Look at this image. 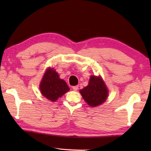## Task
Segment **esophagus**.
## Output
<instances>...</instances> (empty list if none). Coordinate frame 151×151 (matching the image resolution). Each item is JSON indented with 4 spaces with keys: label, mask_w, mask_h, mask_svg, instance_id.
Instances as JSON below:
<instances>
[{
    "label": "esophagus",
    "mask_w": 151,
    "mask_h": 151,
    "mask_svg": "<svg viewBox=\"0 0 151 151\" xmlns=\"http://www.w3.org/2000/svg\"><path fill=\"white\" fill-rule=\"evenodd\" d=\"M72 88H73V91H78V86H74L72 87Z\"/></svg>",
    "instance_id": "obj_1"
}]
</instances>
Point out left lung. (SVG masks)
Segmentation results:
<instances>
[{"instance_id":"8db88e82","label":"left lung","mask_w":151,"mask_h":151,"mask_svg":"<svg viewBox=\"0 0 151 151\" xmlns=\"http://www.w3.org/2000/svg\"><path fill=\"white\" fill-rule=\"evenodd\" d=\"M82 98L90 106L95 107L102 104L108 97L109 91L100 76H91L88 84L80 90Z\"/></svg>"}]
</instances>
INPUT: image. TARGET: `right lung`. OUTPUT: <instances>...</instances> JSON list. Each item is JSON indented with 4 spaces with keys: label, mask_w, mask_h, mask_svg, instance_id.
I'll return each mask as SVG.
<instances>
[{
    "label": "right lung",
    "mask_w": 151,
    "mask_h": 151,
    "mask_svg": "<svg viewBox=\"0 0 151 151\" xmlns=\"http://www.w3.org/2000/svg\"><path fill=\"white\" fill-rule=\"evenodd\" d=\"M40 89L43 96L51 102H55L70 88L65 80L60 78L57 72L49 67L41 80Z\"/></svg>",
    "instance_id": "add662e5"
}]
</instances>
